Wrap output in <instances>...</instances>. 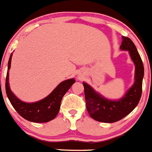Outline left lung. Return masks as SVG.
Wrapping results in <instances>:
<instances>
[{
    "label": "left lung",
    "mask_w": 152,
    "mask_h": 152,
    "mask_svg": "<svg viewBox=\"0 0 152 152\" xmlns=\"http://www.w3.org/2000/svg\"><path fill=\"white\" fill-rule=\"evenodd\" d=\"M120 46L122 50H128L135 66L134 83L122 98L110 100L96 92L93 88L83 82L86 109L91 118L96 121L106 123L118 122L132 113L139 102L142 92L144 66L136 47L131 39L122 37Z\"/></svg>",
    "instance_id": "8db88e82"
}]
</instances>
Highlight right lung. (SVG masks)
Listing matches in <instances>:
<instances>
[{
    "label": "right lung",
    "mask_w": 152,
    "mask_h": 152,
    "mask_svg": "<svg viewBox=\"0 0 152 152\" xmlns=\"http://www.w3.org/2000/svg\"><path fill=\"white\" fill-rule=\"evenodd\" d=\"M12 55L13 53L10 54L9 58L5 88H6L7 96L8 97L13 107L15 109L20 115L30 122L43 123V122H50L56 118L60 111L62 99L66 94V92L75 83L74 79H69L60 83L50 94L43 99L32 103L24 102L19 99L11 92L9 86V69L11 64Z\"/></svg>",
    "instance_id": "obj_1"
}]
</instances>
